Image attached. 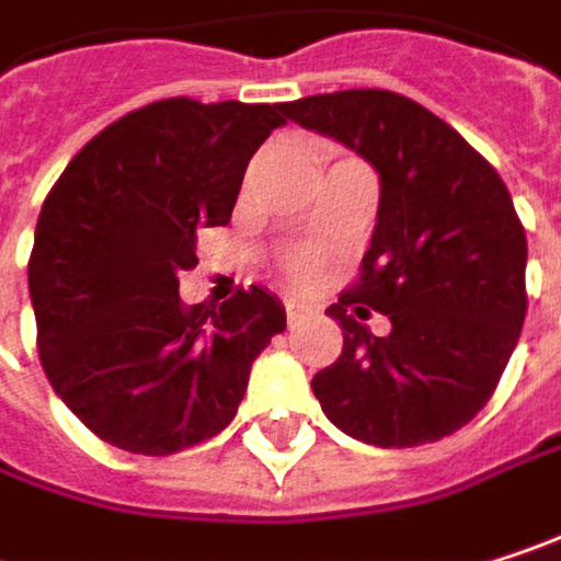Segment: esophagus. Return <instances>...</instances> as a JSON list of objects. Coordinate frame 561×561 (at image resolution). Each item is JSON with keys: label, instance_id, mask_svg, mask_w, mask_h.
<instances>
[{"label": "esophagus", "instance_id": "obj_1", "mask_svg": "<svg viewBox=\"0 0 561 561\" xmlns=\"http://www.w3.org/2000/svg\"><path fill=\"white\" fill-rule=\"evenodd\" d=\"M308 314H311L308 305H301V301H285V321H288V328H298Z\"/></svg>", "mask_w": 561, "mask_h": 561}]
</instances>
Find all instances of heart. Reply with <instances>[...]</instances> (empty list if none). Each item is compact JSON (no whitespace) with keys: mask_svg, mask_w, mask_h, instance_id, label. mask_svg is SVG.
<instances>
[{"mask_svg":"<svg viewBox=\"0 0 561 561\" xmlns=\"http://www.w3.org/2000/svg\"><path fill=\"white\" fill-rule=\"evenodd\" d=\"M318 270H321V263L314 253H288L285 256V276L291 282L308 285V282L318 279Z\"/></svg>","mask_w":561,"mask_h":561,"instance_id":"b5f03b06","label":"heart"}]
</instances>
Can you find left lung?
Listing matches in <instances>:
<instances>
[{"label": "left lung", "instance_id": "8db88e82", "mask_svg": "<svg viewBox=\"0 0 561 561\" xmlns=\"http://www.w3.org/2000/svg\"><path fill=\"white\" fill-rule=\"evenodd\" d=\"M380 174L360 279L328 308L341 357L311 390L357 442L412 448L468 425L494 396L526 318V230L494 165L445 119L392 90L285 103ZM391 318L387 339L363 321Z\"/></svg>", "mask_w": 561, "mask_h": 561}]
</instances>
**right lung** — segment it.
Returning a JSON list of instances; mask_svg holds the SVG:
<instances>
[{
    "instance_id": "1",
    "label": "right lung",
    "mask_w": 561,
    "mask_h": 561,
    "mask_svg": "<svg viewBox=\"0 0 561 561\" xmlns=\"http://www.w3.org/2000/svg\"><path fill=\"white\" fill-rule=\"evenodd\" d=\"M285 103L171 96L93 136L45 197L28 260L38 357L67 409L133 455L224 432L250 367L285 331L260 285L184 305L204 227L230 224L243 171Z\"/></svg>"
}]
</instances>
